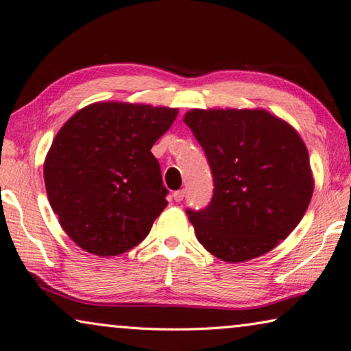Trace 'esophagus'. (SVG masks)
Instances as JSON below:
<instances>
[{
  "label": "esophagus",
  "mask_w": 351,
  "mask_h": 351,
  "mask_svg": "<svg viewBox=\"0 0 351 351\" xmlns=\"http://www.w3.org/2000/svg\"><path fill=\"white\" fill-rule=\"evenodd\" d=\"M184 196H185V190H178V191L173 193L175 202H181V200L184 199Z\"/></svg>",
  "instance_id": "obj_1"
}]
</instances>
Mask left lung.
<instances>
[{
    "label": "left lung",
    "mask_w": 351,
    "mask_h": 351,
    "mask_svg": "<svg viewBox=\"0 0 351 351\" xmlns=\"http://www.w3.org/2000/svg\"><path fill=\"white\" fill-rule=\"evenodd\" d=\"M184 122L211 167V202L187 208L199 243L244 263L274 249L306 213L314 181L295 130L265 110H191Z\"/></svg>",
    "instance_id": "8db88e82"
}]
</instances>
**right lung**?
<instances>
[{
	"instance_id": "right-lung-1",
	"label": "right lung",
	"mask_w": 351,
	"mask_h": 351,
	"mask_svg": "<svg viewBox=\"0 0 351 351\" xmlns=\"http://www.w3.org/2000/svg\"><path fill=\"white\" fill-rule=\"evenodd\" d=\"M176 116V108L98 102L57 132L45 160V187L81 249L116 256L147 237L169 193L151 149Z\"/></svg>"
}]
</instances>
